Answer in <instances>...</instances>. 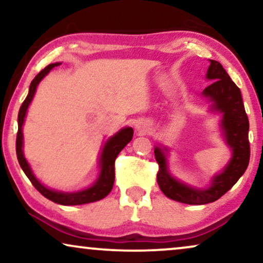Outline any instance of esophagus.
<instances>
[{
  "label": "esophagus",
  "mask_w": 263,
  "mask_h": 263,
  "mask_svg": "<svg viewBox=\"0 0 263 263\" xmlns=\"http://www.w3.org/2000/svg\"><path fill=\"white\" fill-rule=\"evenodd\" d=\"M151 125H152V123L148 120H139L136 122L135 128L140 133H147L151 129Z\"/></svg>",
  "instance_id": "obj_1"
}]
</instances>
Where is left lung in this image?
<instances>
[{"instance_id":"obj_1","label":"left lung","mask_w":263,"mask_h":263,"mask_svg":"<svg viewBox=\"0 0 263 263\" xmlns=\"http://www.w3.org/2000/svg\"><path fill=\"white\" fill-rule=\"evenodd\" d=\"M206 79L213 81L203 89V98L211 103V112L221 115L220 129L226 145L231 149V158L225 167L214 175L206 188L185 184L175 178L168 171L166 146L158 145L154 148L156 160L159 164L157 182L161 192L168 199L186 204H206L214 202L229 192L246 172L250 159V146L248 139L249 121L244 109L240 89L231 80L218 61L210 60Z\"/></svg>"}]
</instances>
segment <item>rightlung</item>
Returning a JSON list of instances; mask_svg holds the SVG:
<instances>
[{
    "mask_svg": "<svg viewBox=\"0 0 263 263\" xmlns=\"http://www.w3.org/2000/svg\"><path fill=\"white\" fill-rule=\"evenodd\" d=\"M60 62L51 63L48 67H45L33 80H32L30 85V89H28V95L26 99L24 100L23 105H21L19 110V115H17V135H16V157L19 160V164L25 175L27 176L32 184L43 196L46 199L51 200L52 202L63 204V206H77V204H85L91 203L99 201L105 197L107 194L111 192L115 182V160L118 156V153L132 141L133 130L132 127H124L122 128L120 132L107 140L104 145L102 153L99 157V175L98 178L93 182L92 185L87 186V188L78 190V192H60V190L50 189L45 186L39 179L35 177V175L32 171L30 164L27 163L26 158L24 156V134H23V125L25 122V117H26L27 109L33 99L34 93L37 91V87L43 79L49 74V71L57 66H60Z\"/></svg>",
    "mask_w": 263,
    "mask_h": 263,
    "instance_id": "1",
    "label": "right lung"
}]
</instances>
